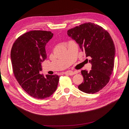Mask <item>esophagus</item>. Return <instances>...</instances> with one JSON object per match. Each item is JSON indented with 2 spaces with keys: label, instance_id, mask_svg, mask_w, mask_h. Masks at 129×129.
I'll return each instance as SVG.
<instances>
[{
  "label": "esophagus",
  "instance_id": "esophagus-1",
  "mask_svg": "<svg viewBox=\"0 0 129 129\" xmlns=\"http://www.w3.org/2000/svg\"><path fill=\"white\" fill-rule=\"evenodd\" d=\"M77 72H76V71H75V72H73V71H67V72L64 73V74H67V75H71V76L75 75V74H77Z\"/></svg>",
  "mask_w": 129,
  "mask_h": 129
}]
</instances>
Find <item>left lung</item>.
<instances>
[{
	"label": "left lung",
	"mask_w": 129,
	"mask_h": 129,
	"mask_svg": "<svg viewBox=\"0 0 129 129\" xmlns=\"http://www.w3.org/2000/svg\"><path fill=\"white\" fill-rule=\"evenodd\" d=\"M67 35L75 40L85 52L91 64V70L81 71L84 82L78 89L87 93H96L108 83L114 67L116 50L109 33L102 27L88 22L67 31Z\"/></svg>",
	"instance_id": "1"
}]
</instances>
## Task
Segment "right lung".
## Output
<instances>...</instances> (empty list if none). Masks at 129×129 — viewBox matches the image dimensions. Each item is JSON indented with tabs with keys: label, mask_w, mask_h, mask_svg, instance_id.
<instances>
[{
	"label": "right lung",
	"mask_w": 129,
	"mask_h": 129,
	"mask_svg": "<svg viewBox=\"0 0 129 129\" xmlns=\"http://www.w3.org/2000/svg\"><path fill=\"white\" fill-rule=\"evenodd\" d=\"M50 31L34 30L19 37L11 51L13 72L23 90L36 99L51 96L57 89L59 76L39 74L46 58L45 46L52 38Z\"/></svg>",
	"instance_id": "1"
}]
</instances>
